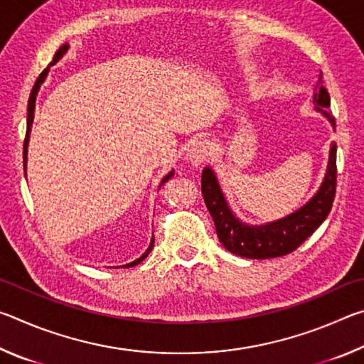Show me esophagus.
I'll return each instance as SVG.
<instances>
[{
	"instance_id": "1",
	"label": "esophagus",
	"mask_w": 364,
	"mask_h": 364,
	"mask_svg": "<svg viewBox=\"0 0 364 364\" xmlns=\"http://www.w3.org/2000/svg\"><path fill=\"white\" fill-rule=\"evenodd\" d=\"M210 149H212L210 141H207L204 138L196 139L194 143L189 146L186 157L193 165H200V164L205 162L208 156H210Z\"/></svg>"
}]
</instances>
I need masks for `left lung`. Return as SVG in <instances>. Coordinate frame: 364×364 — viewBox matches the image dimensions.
Instances as JSON below:
<instances>
[{"label": "left lung", "mask_w": 364, "mask_h": 364, "mask_svg": "<svg viewBox=\"0 0 364 364\" xmlns=\"http://www.w3.org/2000/svg\"><path fill=\"white\" fill-rule=\"evenodd\" d=\"M313 104L318 112L329 120L332 128H336V120L329 110L331 97L328 90L323 86V73H319L315 86ZM336 157L337 144L331 143L328 168L315 196L287 217L269 221L267 225H249L239 220L228 204L213 168L205 167L202 171V196L215 221L218 239L223 247L231 254L257 258V260L282 257L297 249L308 236H311L313 231L323 223L331 212L336 196Z\"/></svg>", "instance_id": "8db88e82"}]
</instances>
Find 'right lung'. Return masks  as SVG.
<instances>
[{"label":"right lung","instance_id":"obj_1","mask_svg":"<svg viewBox=\"0 0 364 364\" xmlns=\"http://www.w3.org/2000/svg\"><path fill=\"white\" fill-rule=\"evenodd\" d=\"M67 51H69V45H67V43H64V45L58 49L56 54H54L53 63L49 64V65L46 67V69L40 73V77H38V78H36V82H35V85H33L32 93H30L28 107H27V133H26V141H23V170H26V175H27V152H28V139H30V132H32V123H33V117H35V102H36V95H38L40 86H41V85H43V82H45V80H46V77H48V72H49V69H51V65L56 64L58 60H59L60 58H63ZM173 173H175L173 170L168 171V173L162 178V181H160V186H162L164 183H167V181L170 180V178L173 176ZM160 186H159V188H160ZM152 247H154V237L151 239L149 247H147V250L144 252V254L141 255L139 258H136V260H134V262L123 264V268H130V267H134V264H138V263L143 262L144 258L151 254Z\"/></svg>","mask_w":364,"mask_h":364}]
</instances>
